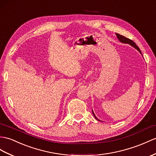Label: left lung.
<instances>
[{
    "mask_svg": "<svg viewBox=\"0 0 156 156\" xmlns=\"http://www.w3.org/2000/svg\"><path fill=\"white\" fill-rule=\"evenodd\" d=\"M116 36H117V37H118V39H119L121 42H122V43H124V44H129L130 45H131L132 46H133V47H134L136 49H138V50L140 51V54H142V52H141V51H140V48L138 47V45H136L134 41H133L132 40H130L129 38H127V37H124V36H122V35H120L119 34H116ZM93 115H94V118H95L96 119H97L98 120H98L97 118L95 116V115H94V112H93Z\"/></svg>",
    "mask_w": 156,
    "mask_h": 156,
    "instance_id": "obj_1",
    "label": "left lung"
}]
</instances>
